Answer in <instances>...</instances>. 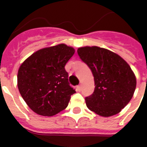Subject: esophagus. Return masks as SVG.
<instances>
[{"mask_svg": "<svg viewBox=\"0 0 147 147\" xmlns=\"http://www.w3.org/2000/svg\"><path fill=\"white\" fill-rule=\"evenodd\" d=\"M81 89H82V85H78V86H77V90H78V92H80Z\"/></svg>", "mask_w": 147, "mask_h": 147, "instance_id": "1", "label": "esophagus"}]
</instances>
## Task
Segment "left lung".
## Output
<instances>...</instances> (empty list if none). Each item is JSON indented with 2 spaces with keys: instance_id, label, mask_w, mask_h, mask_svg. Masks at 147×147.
Wrapping results in <instances>:
<instances>
[{
  "instance_id": "1",
  "label": "left lung",
  "mask_w": 147,
  "mask_h": 147,
  "mask_svg": "<svg viewBox=\"0 0 147 147\" xmlns=\"http://www.w3.org/2000/svg\"><path fill=\"white\" fill-rule=\"evenodd\" d=\"M94 76V91L85 98L88 108L102 117L121 111L131 100L137 81L130 65L116 53L98 47L78 49Z\"/></svg>"
}]
</instances>
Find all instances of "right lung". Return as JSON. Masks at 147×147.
Here are the masks:
<instances>
[{"label":"right lung","mask_w":147,"mask_h":147,"mask_svg":"<svg viewBox=\"0 0 147 147\" xmlns=\"http://www.w3.org/2000/svg\"><path fill=\"white\" fill-rule=\"evenodd\" d=\"M74 53L72 47L59 44L36 51L21 64L18 89L35 113L53 116L66 108L76 90L69 85L65 65Z\"/></svg>","instance_id":"add662e5"}]
</instances>
